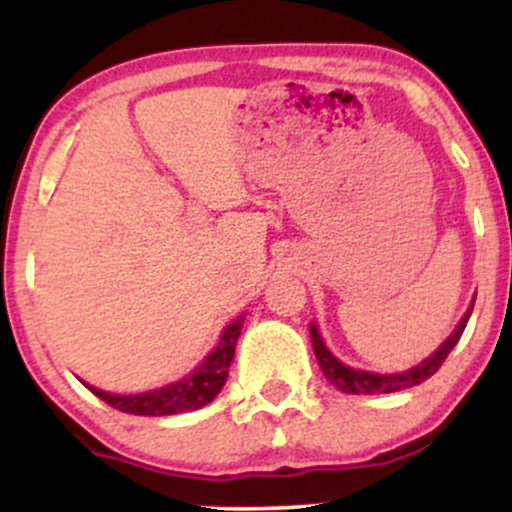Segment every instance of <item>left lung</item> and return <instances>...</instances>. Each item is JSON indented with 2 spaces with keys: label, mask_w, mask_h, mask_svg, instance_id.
Segmentation results:
<instances>
[{
  "label": "left lung",
  "mask_w": 512,
  "mask_h": 512,
  "mask_svg": "<svg viewBox=\"0 0 512 512\" xmlns=\"http://www.w3.org/2000/svg\"><path fill=\"white\" fill-rule=\"evenodd\" d=\"M474 303L469 305V310L464 313V317L457 325V330L445 339L443 344L438 346V351H433L426 361H421L419 366L402 370V373H390V375H380V373H368V370H356L344 366L337 356L327 349L325 342H322L320 332H317L315 325H310V339H313V349H315V358L320 363L322 373L330 383L337 387V390L346 392V395H385V392H399V390H407V387H414L424 380L431 378L436 370L443 366V361L448 358V354L455 349V344L460 342L464 327H467L469 315H472Z\"/></svg>",
  "instance_id": "8db88e82"
}]
</instances>
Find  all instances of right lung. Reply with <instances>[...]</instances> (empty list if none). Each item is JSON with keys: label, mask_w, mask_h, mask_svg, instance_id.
<instances>
[{"label": "right lung", "mask_w": 512, "mask_h": 512, "mask_svg": "<svg viewBox=\"0 0 512 512\" xmlns=\"http://www.w3.org/2000/svg\"><path fill=\"white\" fill-rule=\"evenodd\" d=\"M243 320V315H240L238 320H233L231 325L223 330L214 351H211L190 375L178 380V383L158 387V390L139 392V395H110V392L98 390V387H86L113 409L137 416H170L182 414V411H195L207 407L211 399L219 395L221 387L226 385L228 368H231L233 354H236V342L240 337Z\"/></svg>", "instance_id": "1"}]
</instances>
